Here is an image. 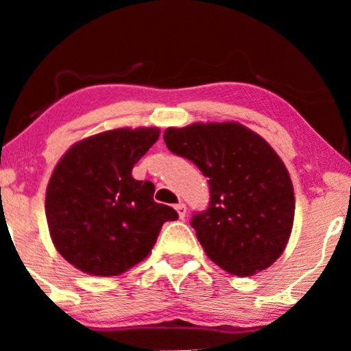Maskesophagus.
<instances>
[{
  "instance_id": "1",
  "label": "esophagus",
  "mask_w": 351,
  "mask_h": 351,
  "mask_svg": "<svg viewBox=\"0 0 351 351\" xmlns=\"http://www.w3.org/2000/svg\"><path fill=\"white\" fill-rule=\"evenodd\" d=\"M176 210H177V214H179V217L184 219L185 214H186V206H185V203L176 204Z\"/></svg>"
}]
</instances>
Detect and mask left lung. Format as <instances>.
<instances>
[{"mask_svg": "<svg viewBox=\"0 0 351 351\" xmlns=\"http://www.w3.org/2000/svg\"><path fill=\"white\" fill-rule=\"evenodd\" d=\"M165 142L208 177L209 204L190 225L210 261L237 276L270 267L285 251L295 209L289 172L275 150L237 123L169 128Z\"/></svg>", "mask_w": 351, "mask_h": 351, "instance_id": "1", "label": "left lung"}]
</instances>
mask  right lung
<instances>
[{
	"label": "right lung",
	"instance_id": "1",
	"mask_svg": "<svg viewBox=\"0 0 351 351\" xmlns=\"http://www.w3.org/2000/svg\"><path fill=\"white\" fill-rule=\"evenodd\" d=\"M160 129H114L75 143L47 185L46 219L52 243L78 270L121 275L155 246L162 223L179 219L153 199L155 185L132 167L156 143Z\"/></svg>",
	"mask_w": 351,
	"mask_h": 351
}]
</instances>
